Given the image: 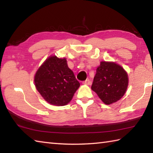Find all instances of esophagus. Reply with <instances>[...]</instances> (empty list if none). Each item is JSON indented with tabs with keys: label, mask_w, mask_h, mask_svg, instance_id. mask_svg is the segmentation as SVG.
Returning <instances> with one entry per match:
<instances>
[{
	"label": "esophagus",
	"mask_w": 153,
	"mask_h": 153,
	"mask_svg": "<svg viewBox=\"0 0 153 153\" xmlns=\"http://www.w3.org/2000/svg\"><path fill=\"white\" fill-rule=\"evenodd\" d=\"M83 84H86V85H89L90 84V80L89 79H87L85 80V81H83L82 82Z\"/></svg>",
	"instance_id": "obj_1"
}]
</instances>
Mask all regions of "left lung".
Segmentation results:
<instances>
[{
  "label": "left lung",
  "mask_w": 153,
  "mask_h": 153,
  "mask_svg": "<svg viewBox=\"0 0 153 153\" xmlns=\"http://www.w3.org/2000/svg\"><path fill=\"white\" fill-rule=\"evenodd\" d=\"M128 85V74L122 67L112 62L102 61L97 69L91 88L103 102L110 105L123 97Z\"/></svg>",
  "instance_id": "left-lung-1"
}]
</instances>
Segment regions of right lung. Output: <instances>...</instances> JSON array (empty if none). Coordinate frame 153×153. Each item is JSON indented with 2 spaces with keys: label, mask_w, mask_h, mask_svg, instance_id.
<instances>
[{
  "label": "right lung",
  "mask_w": 153,
  "mask_h": 153,
  "mask_svg": "<svg viewBox=\"0 0 153 153\" xmlns=\"http://www.w3.org/2000/svg\"><path fill=\"white\" fill-rule=\"evenodd\" d=\"M36 89L46 101L56 106H64L71 101L79 83L67 66L65 59L51 56L36 72Z\"/></svg>",
  "instance_id": "right-lung-1"
}]
</instances>
